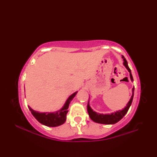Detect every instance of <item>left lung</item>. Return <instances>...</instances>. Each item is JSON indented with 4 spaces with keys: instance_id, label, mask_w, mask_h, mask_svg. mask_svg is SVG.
<instances>
[{
    "instance_id": "obj_1",
    "label": "left lung",
    "mask_w": 157,
    "mask_h": 157,
    "mask_svg": "<svg viewBox=\"0 0 157 157\" xmlns=\"http://www.w3.org/2000/svg\"><path fill=\"white\" fill-rule=\"evenodd\" d=\"M122 58L123 59V65L128 70L129 72L130 78H131L132 81H134L133 79V77L131 73V69H129V66L128 65V62H127L126 59L123 56H122ZM134 88L132 89V96L131 97V99L129 100L128 105H126L125 107L121 111H117L115 113H113L111 114H101V113H98L95 111H93V110L90 108V106L89 105V102L88 103L87 109L88 113L90 116V117L96 123H101V124H115V123H117L119 121H120L123 117L125 115V114L128 113V110L130 107V106L132 105V102L133 101V98H134Z\"/></svg>"
}]
</instances>
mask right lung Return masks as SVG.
<instances>
[{
	"mask_svg": "<svg viewBox=\"0 0 157 157\" xmlns=\"http://www.w3.org/2000/svg\"><path fill=\"white\" fill-rule=\"evenodd\" d=\"M77 92H75L70 96L68 99L67 100L63 108L55 113H38L33 110L30 106H28V108L33 116L42 124L48 127H56L61 125L66 121L67 113H68L67 109L69 108V103L71 100L74 98Z\"/></svg>",
	"mask_w": 157,
	"mask_h": 157,
	"instance_id": "add662e5",
	"label": "right lung"
}]
</instances>
